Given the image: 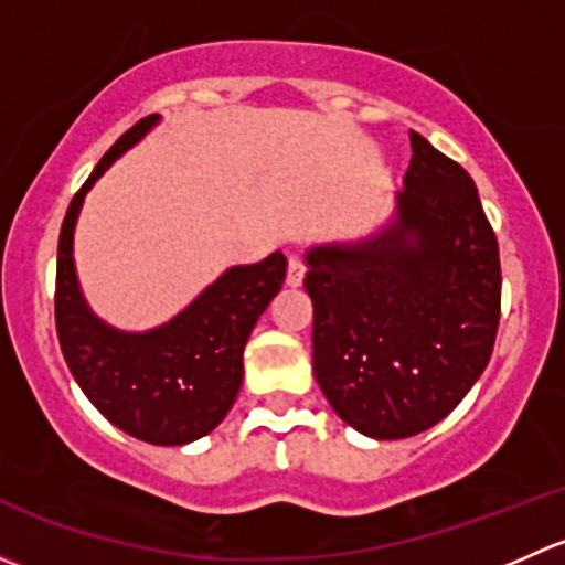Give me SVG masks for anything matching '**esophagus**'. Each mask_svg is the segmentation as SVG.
Masks as SVG:
<instances>
[{
  "instance_id": "esophagus-1",
  "label": "esophagus",
  "mask_w": 565,
  "mask_h": 565,
  "mask_svg": "<svg viewBox=\"0 0 565 565\" xmlns=\"http://www.w3.org/2000/svg\"><path fill=\"white\" fill-rule=\"evenodd\" d=\"M306 276V265L298 259V256H289V265H287V287H300Z\"/></svg>"
}]
</instances>
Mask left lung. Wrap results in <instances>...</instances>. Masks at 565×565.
Here are the masks:
<instances>
[{
  "instance_id": "obj_1",
  "label": "left lung",
  "mask_w": 565,
  "mask_h": 565,
  "mask_svg": "<svg viewBox=\"0 0 565 565\" xmlns=\"http://www.w3.org/2000/svg\"><path fill=\"white\" fill-rule=\"evenodd\" d=\"M393 218L306 250L315 377L344 424L402 440L446 418L492 358L500 250L476 182L409 130Z\"/></svg>"
}]
</instances>
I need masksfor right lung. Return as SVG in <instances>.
<instances>
[{
  "label": "right lung",
  "instance_id": "add662e5",
  "mask_svg": "<svg viewBox=\"0 0 565 565\" xmlns=\"http://www.w3.org/2000/svg\"><path fill=\"white\" fill-rule=\"evenodd\" d=\"M158 119L150 114L119 136L73 196L56 250L54 311L62 355L84 396L136 440L185 446L210 435L235 404L243 385V350L256 319L281 289L287 256L276 250L256 265L230 267L180 315L145 333L111 328L89 309L73 262V232L84 196Z\"/></svg>",
  "mask_w": 565,
  "mask_h": 565
}]
</instances>
